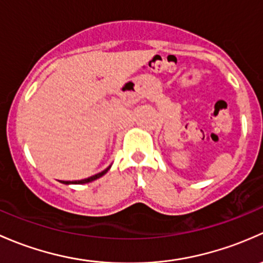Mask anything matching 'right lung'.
<instances>
[{"label": "right lung", "mask_w": 263, "mask_h": 263, "mask_svg": "<svg viewBox=\"0 0 263 263\" xmlns=\"http://www.w3.org/2000/svg\"><path fill=\"white\" fill-rule=\"evenodd\" d=\"M109 170H110V166L107 167L106 170H104V171H102V172L97 173V175H95V176H91V177H88V178H85V180L72 181V182H71V181H63V183H66V185H68V183H87V182H91V181H95V180H97V178L101 177V176H104L105 173L109 171Z\"/></svg>", "instance_id": "add662e5"}]
</instances>
